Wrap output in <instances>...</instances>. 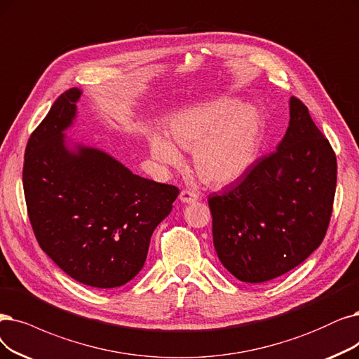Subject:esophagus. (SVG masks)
I'll use <instances>...</instances> for the list:
<instances>
[{
	"label": "esophagus",
	"mask_w": 359,
	"mask_h": 359,
	"mask_svg": "<svg viewBox=\"0 0 359 359\" xmlns=\"http://www.w3.org/2000/svg\"><path fill=\"white\" fill-rule=\"evenodd\" d=\"M197 198H198L197 194L193 193V191H189V190H182L180 193V200L182 203H194Z\"/></svg>",
	"instance_id": "esophagus-1"
}]
</instances>
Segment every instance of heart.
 I'll list each match as a JSON object with an SVG mask.
<instances>
[{"mask_svg": "<svg viewBox=\"0 0 359 359\" xmlns=\"http://www.w3.org/2000/svg\"><path fill=\"white\" fill-rule=\"evenodd\" d=\"M262 114L253 104L236 98H219L177 113L168 126L169 138L149 134L154 159L166 166L182 162L181 150H193L197 175L212 185L240 180L252 168L261 146Z\"/></svg>", "mask_w": 359, "mask_h": 359, "instance_id": "obj_1", "label": "heart"}]
</instances>
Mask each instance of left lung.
I'll list each match as a JSON object with an SVG mask.
<instances>
[{"label":"left lung","mask_w":359,"mask_h":359,"mask_svg":"<svg viewBox=\"0 0 359 359\" xmlns=\"http://www.w3.org/2000/svg\"><path fill=\"white\" fill-rule=\"evenodd\" d=\"M289 109L276 151L209 197L215 250L245 283L269 281L302 264L332 217L336 154L300 100L292 97Z\"/></svg>","instance_id":"1"}]
</instances>
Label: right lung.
<instances>
[{
	"instance_id": "add662e5",
	"label": "right lung",
	"mask_w": 359,
	"mask_h": 359,
	"mask_svg": "<svg viewBox=\"0 0 359 359\" xmlns=\"http://www.w3.org/2000/svg\"><path fill=\"white\" fill-rule=\"evenodd\" d=\"M81 95L79 88L63 93L27 141L25 198L35 237L54 264L85 285L114 289L144 266L151 234L180 191L67 138Z\"/></svg>"
}]
</instances>
